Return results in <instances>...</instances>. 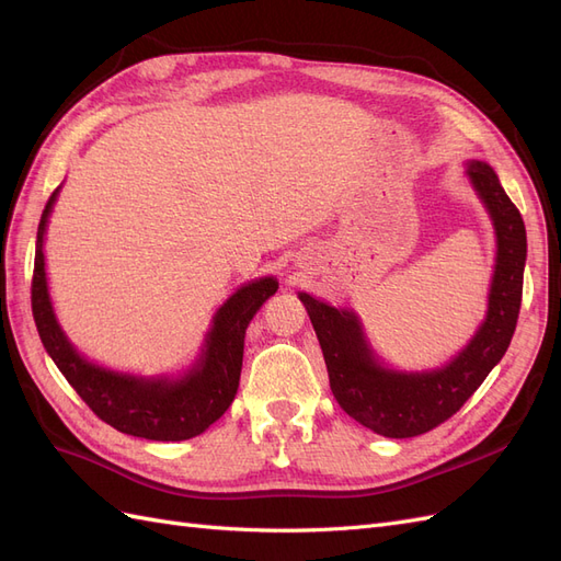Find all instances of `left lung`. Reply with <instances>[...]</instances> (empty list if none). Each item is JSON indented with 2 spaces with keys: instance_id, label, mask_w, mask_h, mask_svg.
I'll list each match as a JSON object with an SVG mask.
<instances>
[{
  "instance_id": "1",
  "label": "left lung",
  "mask_w": 561,
  "mask_h": 561,
  "mask_svg": "<svg viewBox=\"0 0 561 561\" xmlns=\"http://www.w3.org/2000/svg\"><path fill=\"white\" fill-rule=\"evenodd\" d=\"M463 173L494 227L496 257L486 316L468 344L445 365L433 369L388 365L371 348L363 320L353 309L332 307L309 293H297L313 322L339 407L383 437L423 435L461 410L501 363L517 325L526 264L522 215L486 161H463Z\"/></svg>"
}]
</instances>
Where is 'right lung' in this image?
<instances>
[{
  "label": "right lung",
  "instance_id": "1",
  "mask_svg": "<svg viewBox=\"0 0 561 561\" xmlns=\"http://www.w3.org/2000/svg\"><path fill=\"white\" fill-rule=\"evenodd\" d=\"M60 186L48 198L37 229L32 313L50 360L79 398L118 433L180 443L206 433L236 398L243 367V342L252 316L276 295L278 278L262 276L243 283L219 304L196 358L178 375H133L89 360L67 336L48 293L44 241Z\"/></svg>",
  "mask_w": 561,
  "mask_h": 561
}]
</instances>
